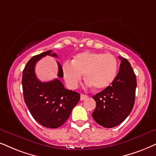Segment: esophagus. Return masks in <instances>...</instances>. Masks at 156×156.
<instances>
[{
	"instance_id": "34e87169",
	"label": "esophagus",
	"mask_w": 156,
	"mask_h": 156,
	"mask_svg": "<svg viewBox=\"0 0 156 156\" xmlns=\"http://www.w3.org/2000/svg\"><path fill=\"white\" fill-rule=\"evenodd\" d=\"M88 98L87 95H84V94H80V101H83Z\"/></svg>"
}]
</instances>
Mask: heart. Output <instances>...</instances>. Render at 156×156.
<instances>
[{
	"instance_id": "1",
	"label": "heart",
	"mask_w": 156,
	"mask_h": 156,
	"mask_svg": "<svg viewBox=\"0 0 156 156\" xmlns=\"http://www.w3.org/2000/svg\"><path fill=\"white\" fill-rule=\"evenodd\" d=\"M117 69V60L113 55L85 51L77 54L71 63L62 65V76L70 88H77L84 74L88 86L103 90L113 83Z\"/></svg>"
}]
</instances>
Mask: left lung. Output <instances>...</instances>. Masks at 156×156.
Listing matches in <instances>:
<instances>
[{
  "label": "left lung",
  "instance_id": "8db88e82",
  "mask_svg": "<svg viewBox=\"0 0 156 156\" xmlns=\"http://www.w3.org/2000/svg\"><path fill=\"white\" fill-rule=\"evenodd\" d=\"M121 60L119 73L109 87L93 96L96 103L94 119L104 127H116L128 117L135 99L137 80L130 63Z\"/></svg>",
  "mask_w": 156,
  "mask_h": 156
}]
</instances>
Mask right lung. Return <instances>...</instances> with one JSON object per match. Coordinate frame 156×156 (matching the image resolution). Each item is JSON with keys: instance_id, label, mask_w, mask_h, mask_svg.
<instances>
[{"instance_id": "add662e5", "label": "right lung", "mask_w": 156, "mask_h": 156, "mask_svg": "<svg viewBox=\"0 0 156 156\" xmlns=\"http://www.w3.org/2000/svg\"><path fill=\"white\" fill-rule=\"evenodd\" d=\"M52 50L32 57L23 70L22 83L24 101L34 119L47 128H58L67 121L72 109L80 100V94L66 89L60 78H63L62 68L58 62L59 78L49 82L40 81L35 74L37 61L46 55L58 58Z\"/></svg>"}]
</instances>
